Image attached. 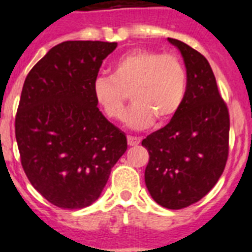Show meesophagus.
Here are the masks:
<instances>
[{
    "label": "esophagus",
    "instance_id": "1",
    "mask_svg": "<svg viewBox=\"0 0 252 252\" xmlns=\"http://www.w3.org/2000/svg\"><path fill=\"white\" fill-rule=\"evenodd\" d=\"M140 143V138L138 137H131V135H128V144L130 147L133 146H138Z\"/></svg>",
    "mask_w": 252,
    "mask_h": 252
}]
</instances>
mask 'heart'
Here are the masks:
<instances>
[{
	"instance_id": "1",
	"label": "heart",
	"mask_w": 252,
	"mask_h": 252,
	"mask_svg": "<svg viewBox=\"0 0 252 252\" xmlns=\"http://www.w3.org/2000/svg\"><path fill=\"white\" fill-rule=\"evenodd\" d=\"M187 90V71L177 54L135 49L113 63L112 75H99L93 94L104 114L114 121L126 115L128 93L133 100L126 124L148 128L156 121L167 123L182 106Z\"/></svg>"
}]
</instances>
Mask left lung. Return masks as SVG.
<instances>
[{"label":"left lung","instance_id":"obj_1","mask_svg":"<svg viewBox=\"0 0 252 252\" xmlns=\"http://www.w3.org/2000/svg\"><path fill=\"white\" fill-rule=\"evenodd\" d=\"M180 50L187 71L181 109L142 146L149 153L144 180L162 207L180 210L212 189L228 157L230 115L207 59L185 42L168 37Z\"/></svg>","mask_w":252,"mask_h":252}]
</instances>
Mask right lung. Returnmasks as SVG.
I'll return each mask as SVG.
<instances>
[{
  "label": "right lung",
  "instance_id": "right-lung-1",
  "mask_svg": "<svg viewBox=\"0 0 252 252\" xmlns=\"http://www.w3.org/2000/svg\"><path fill=\"white\" fill-rule=\"evenodd\" d=\"M117 42L65 41L30 70L15 133L27 178L50 203L79 210L95 202L126 151V137L99 110L93 84Z\"/></svg>",
  "mask_w": 252,
  "mask_h": 252
}]
</instances>
